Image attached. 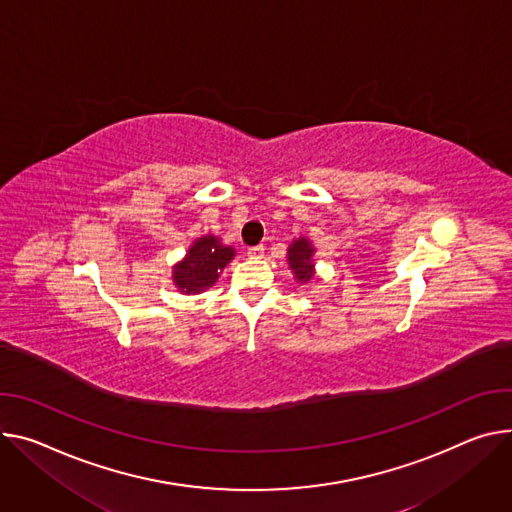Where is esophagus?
Masks as SVG:
<instances>
[{
  "label": "esophagus",
  "mask_w": 512,
  "mask_h": 512,
  "mask_svg": "<svg viewBox=\"0 0 512 512\" xmlns=\"http://www.w3.org/2000/svg\"><path fill=\"white\" fill-rule=\"evenodd\" d=\"M265 255V249L259 245V247H251V249H247V257L249 259H261Z\"/></svg>",
  "instance_id": "34e87169"
}]
</instances>
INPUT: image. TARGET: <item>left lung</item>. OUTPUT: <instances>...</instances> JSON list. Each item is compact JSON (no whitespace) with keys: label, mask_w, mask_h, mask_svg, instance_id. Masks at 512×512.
<instances>
[{"label":"left lung","mask_w":512,"mask_h":512,"mask_svg":"<svg viewBox=\"0 0 512 512\" xmlns=\"http://www.w3.org/2000/svg\"><path fill=\"white\" fill-rule=\"evenodd\" d=\"M314 253H316V247L312 245V241L308 237H298L290 243L288 267L292 269V275L298 284H308L314 277V273H316Z\"/></svg>","instance_id":"1"}]
</instances>
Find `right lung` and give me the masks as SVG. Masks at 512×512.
I'll list each match as a JSON object with an SVG mask.
<instances>
[{"mask_svg":"<svg viewBox=\"0 0 512 512\" xmlns=\"http://www.w3.org/2000/svg\"><path fill=\"white\" fill-rule=\"evenodd\" d=\"M235 247L224 245L214 235L198 237L181 261L171 269V280L177 292L190 296L210 290L222 273V269L235 259Z\"/></svg>","mask_w":512,"mask_h":512,"instance_id":"obj_1","label":"right lung"}]
</instances>
